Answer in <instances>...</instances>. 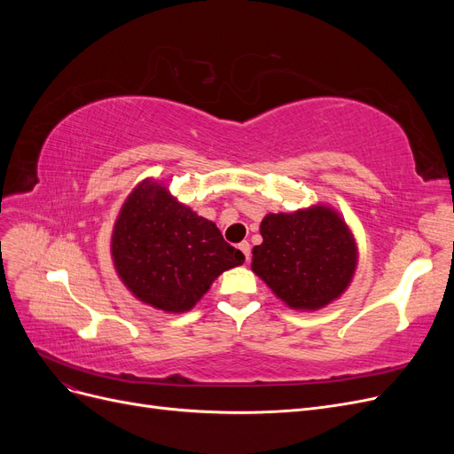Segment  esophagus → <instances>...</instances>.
I'll list each match as a JSON object with an SVG mask.
<instances>
[{
	"label": "esophagus",
	"instance_id": "1",
	"mask_svg": "<svg viewBox=\"0 0 454 454\" xmlns=\"http://www.w3.org/2000/svg\"><path fill=\"white\" fill-rule=\"evenodd\" d=\"M239 248H240V252L244 254V257H246V261H250V242H240L239 244Z\"/></svg>",
	"mask_w": 454,
	"mask_h": 454
}]
</instances>
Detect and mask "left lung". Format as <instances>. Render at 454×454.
<instances>
[{
	"label": "left lung",
	"mask_w": 454,
	"mask_h": 454,
	"mask_svg": "<svg viewBox=\"0 0 454 454\" xmlns=\"http://www.w3.org/2000/svg\"><path fill=\"white\" fill-rule=\"evenodd\" d=\"M254 246L252 270L284 305L312 312L348 290L358 269V244L335 208L312 204L290 214H267Z\"/></svg>",
	"instance_id": "8db88e82"
}]
</instances>
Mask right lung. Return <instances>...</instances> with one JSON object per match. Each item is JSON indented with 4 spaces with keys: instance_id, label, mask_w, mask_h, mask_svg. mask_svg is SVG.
<instances>
[{
    "instance_id": "add662e5",
    "label": "right lung",
    "mask_w": 454,
    "mask_h": 454,
    "mask_svg": "<svg viewBox=\"0 0 454 454\" xmlns=\"http://www.w3.org/2000/svg\"><path fill=\"white\" fill-rule=\"evenodd\" d=\"M117 277L144 305L182 314L193 309L219 274L244 263L210 219L145 177L122 202L112 232Z\"/></svg>"
}]
</instances>
